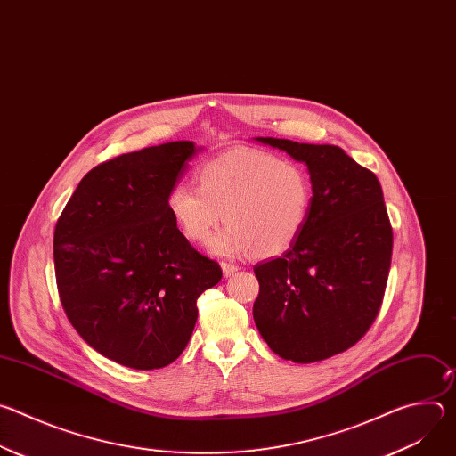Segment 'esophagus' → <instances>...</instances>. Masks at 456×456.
<instances>
[{
  "label": "esophagus",
  "mask_w": 456,
  "mask_h": 456,
  "mask_svg": "<svg viewBox=\"0 0 456 456\" xmlns=\"http://www.w3.org/2000/svg\"><path fill=\"white\" fill-rule=\"evenodd\" d=\"M222 273H224L225 278H229V276H232V274L238 273V267L232 265V264H222Z\"/></svg>",
  "instance_id": "esophagus-1"
}]
</instances>
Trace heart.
I'll use <instances>...</instances> for the list:
<instances>
[{"mask_svg":"<svg viewBox=\"0 0 456 456\" xmlns=\"http://www.w3.org/2000/svg\"><path fill=\"white\" fill-rule=\"evenodd\" d=\"M199 187L176 182L166 206L182 234L206 243L222 224L211 250L222 256L274 257L301 236L312 209L308 173L265 151L238 150L204 162Z\"/></svg>","mask_w":456,"mask_h":456,"instance_id":"b5f03b06","label":"heart"}]
</instances>
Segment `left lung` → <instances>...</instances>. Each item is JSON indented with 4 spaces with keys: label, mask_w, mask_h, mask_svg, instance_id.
<instances>
[{
    "label": "left lung",
    "mask_w": 456,
    "mask_h": 456,
    "mask_svg": "<svg viewBox=\"0 0 456 456\" xmlns=\"http://www.w3.org/2000/svg\"><path fill=\"white\" fill-rule=\"evenodd\" d=\"M256 141L306 166L314 200L297 241L254 267V322L281 359H329L368 332L382 305L394 232L380 183L338 146Z\"/></svg>",
    "instance_id": "left-lung-1"
}]
</instances>
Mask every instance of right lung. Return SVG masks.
<instances>
[{
    "label": "right lung",
    "mask_w": 456,
    "mask_h": 456,
    "mask_svg": "<svg viewBox=\"0 0 456 456\" xmlns=\"http://www.w3.org/2000/svg\"><path fill=\"white\" fill-rule=\"evenodd\" d=\"M189 141L144 148L88 171L53 232L57 290L77 334L135 370L171 364L187 346L199 296L222 280L167 211Z\"/></svg>",
    "instance_id": "right-lung-1"
}]
</instances>
